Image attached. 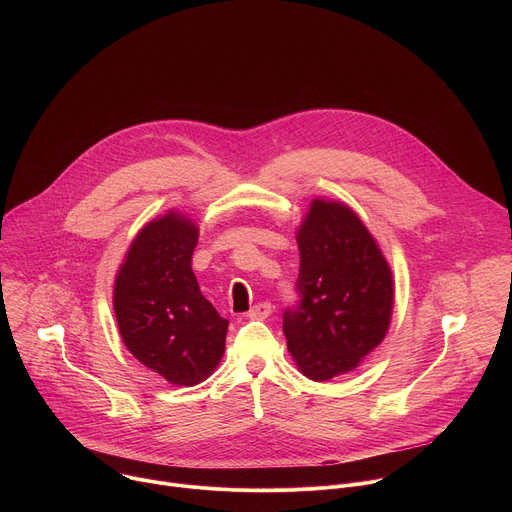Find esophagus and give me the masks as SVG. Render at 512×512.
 Returning <instances> with one entry per match:
<instances>
[{"label":"esophagus","instance_id":"obj_1","mask_svg":"<svg viewBox=\"0 0 512 512\" xmlns=\"http://www.w3.org/2000/svg\"><path fill=\"white\" fill-rule=\"evenodd\" d=\"M271 304L269 302H259V304H255L251 310H249V318L251 320H265L269 314H271Z\"/></svg>","mask_w":512,"mask_h":512}]
</instances>
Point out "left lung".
<instances>
[{
    "instance_id": "8db88e82",
    "label": "left lung",
    "mask_w": 512,
    "mask_h": 512,
    "mask_svg": "<svg viewBox=\"0 0 512 512\" xmlns=\"http://www.w3.org/2000/svg\"><path fill=\"white\" fill-rule=\"evenodd\" d=\"M298 304L283 312L287 350L312 381L354 371L391 324L393 275L377 241L342 202L316 198L298 229Z\"/></svg>"
}]
</instances>
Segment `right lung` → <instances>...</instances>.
I'll list each match as a JSON object with an SVG mask.
<instances>
[{
  "instance_id": "right-lung-1",
  "label": "right lung",
  "mask_w": 512,
  "mask_h": 512,
  "mask_svg": "<svg viewBox=\"0 0 512 512\" xmlns=\"http://www.w3.org/2000/svg\"><path fill=\"white\" fill-rule=\"evenodd\" d=\"M196 225L170 210L145 225L119 267L113 308L127 350L172 385L192 387L221 362L229 320L192 271Z\"/></svg>"
}]
</instances>
